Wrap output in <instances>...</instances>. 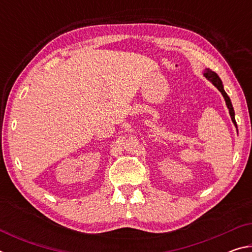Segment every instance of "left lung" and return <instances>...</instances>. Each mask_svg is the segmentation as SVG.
<instances>
[{
  "label": "left lung",
  "mask_w": 252,
  "mask_h": 252,
  "mask_svg": "<svg viewBox=\"0 0 252 252\" xmlns=\"http://www.w3.org/2000/svg\"><path fill=\"white\" fill-rule=\"evenodd\" d=\"M204 76H206V78H207L209 81H211L212 84L215 85V87H216L217 89H218V90H219L221 93H222V95H223L224 100H225V104H227L228 109H229V113H230V117H231V120H232V122L234 123V125L237 126L236 119H234V111H233V106H232V104H231V101H230V97L228 96L227 93H225V91L223 90L222 82H221V80H220V78L218 76V74H217L216 72L211 71L210 69H207L206 71H204Z\"/></svg>",
  "instance_id": "8db88e82"
}]
</instances>
